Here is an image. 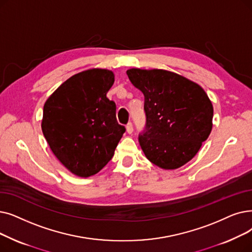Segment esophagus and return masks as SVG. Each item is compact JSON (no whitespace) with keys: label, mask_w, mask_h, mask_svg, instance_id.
I'll return each instance as SVG.
<instances>
[{"label":"esophagus","mask_w":252,"mask_h":252,"mask_svg":"<svg viewBox=\"0 0 252 252\" xmlns=\"http://www.w3.org/2000/svg\"><path fill=\"white\" fill-rule=\"evenodd\" d=\"M126 132H127L128 134H132V133H133V130H134V126H133V124H132V123H128V124L126 125Z\"/></svg>","instance_id":"obj_1"}]
</instances>
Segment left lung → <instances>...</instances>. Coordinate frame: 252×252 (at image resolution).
I'll use <instances>...</instances> for the list:
<instances>
[{
  "instance_id": "1",
  "label": "left lung",
  "mask_w": 252,
  "mask_h": 252,
  "mask_svg": "<svg viewBox=\"0 0 252 252\" xmlns=\"http://www.w3.org/2000/svg\"><path fill=\"white\" fill-rule=\"evenodd\" d=\"M144 94L146 124L139 143L146 158L161 169L189 161L209 137L213 107L202 87L166 70L126 71Z\"/></svg>"
}]
</instances>
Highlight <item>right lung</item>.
<instances>
[{"label": "right lung", "instance_id": "obj_1", "mask_svg": "<svg viewBox=\"0 0 252 252\" xmlns=\"http://www.w3.org/2000/svg\"><path fill=\"white\" fill-rule=\"evenodd\" d=\"M114 74L92 69L65 80L46 101L42 132L59 160L73 174L90 177L113 156L126 127L107 97Z\"/></svg>", "mask_w": 252, "mask_h": 252}]
</instances>
